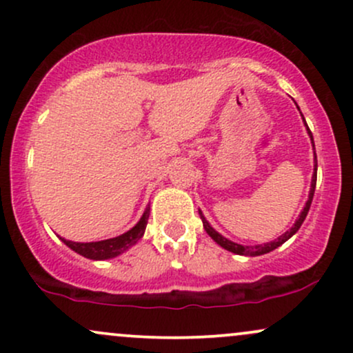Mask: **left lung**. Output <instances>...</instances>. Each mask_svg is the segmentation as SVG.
<instances>
[{"instance_id": "1", "label": "left lung", "mask_w": 353, "mask_h": 353, "mask_svg": "<svg viewBox=\"0 0 353 353\" xmlns=\"http://www.w3.org/2000/svg\"><path fill=\"white\" fill-rule=\"evenodd\" d=\"M297 108H299V106H297ZM299 111H301V109H299ZM302 117H303V116H302ZM303 121H305V119H303ZM305 125H307V124H305ZM307 131H309V136H310V139H312V144H314V137H312V132H310L309 125H307ZM314 149H315V148H314ZM314 154H315V152H314ZM314 168H315V172H314V176H312V185H310L309 199H307V202H305V208H303V210L301 212V216H299L297 221H295V224L292 225V228L287 230L285 234H282L281 237L275 239V241L267 242V244H259V245H241V244H236V242H232V241H229V239L222 237L221 234L217 232V230H214L212 228H210V224H209L208 221H205V217L202 216V212L199 210L201 219H202V224H204L205 232H208L209 236L212 237L214 241H216L219 245L224 247L225 250H229V252H234V254H239V255H250V257H255V255H262V254H267V252H272L274 249H277V247L282 245L283 242L289 241V239L292 237L294 234L297 232L299 229H301L302 222L305 221L307 214H309L312 199H314V192H315V182H317V156H315V165H314Z\"/></svg>"}]
</instances>
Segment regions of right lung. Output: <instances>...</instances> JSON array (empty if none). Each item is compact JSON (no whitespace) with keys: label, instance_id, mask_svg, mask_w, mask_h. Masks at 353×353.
Here are the masks:
<instances>
[{"label":"right lung","instance_id":"right-lung-1","mask_svg":"<svg viewBox=\"0 0 353 353\" xmlns=\"http://www.w3.org/2000/svg\"><path fill=\"white\" fill-rule=\"evenodd\" d=\"M148 219H149V208L144 210L143 217L139 219V222L128 232L121 234V236L112 237V239H106V241H99V242H72V241H66V239L59 237L61 241L64 242L70 249L78 252L79 255L86 259H92V261H106V259H112L116 255H121L129 247H132L134 244L139 242V239L144 236L145 225H148Z\"/></svg>","mask_w":353,"mask_h":353}]
</instances>
